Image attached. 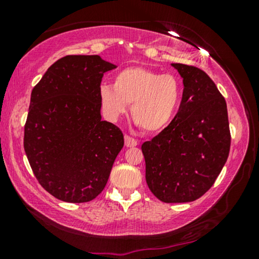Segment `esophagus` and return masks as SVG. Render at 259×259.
Returning a JSON list of instances; mask_svg holds the SVG:
<instances>
[{"mask_svg":"<svg viewBox=\"0 0 259 259\" xmlns=\"http://www.w3.org/2000/svg\"><path fill=\"white\" fill-rule=\"evenodd\" d=\"M138 145V141L134 138L130 136H125V146L126 147H134Z\"/></svg>","mask_w":259,"mask_h":259,"instance_id":"34e87169","label":"esophagus"}]
</instances>
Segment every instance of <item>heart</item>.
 I'll use <instances>...</instances> for the list:
<instances>
[{"label":"heart","instance_id":"b5f03b06","mask_svg":"<svg viewBox=\"0 0 259 259\" xmlns=\"http://www.w3.org/2000/svg\"><path fill=\"white\" fill-rule=\"evenodd\" d=\"M183 88L172 74H160L143 67H128L116 74L114 83H102L99 101L104 115L116 121L131 105V115L146 133L168 127L182 102Z\"/></svg>","mask_w":259,"mask_h":259}]
</instances>
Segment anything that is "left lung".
I'll list each match as a JSON object with an SVG mask.
<instances>
[{
  "label": "left lung",
  "mask_w": 259,
  "mask_h": 259,
  "mask_svg": "<svg viewBox=\"0 0 259 259\" xmlns=\"http://www.w3.org/2000/svg\"><path fill=\"white\" fill-rule=\"evenodd\" d=\"M184 91L175 119L141 146L146 183L164 203H189L213 185L228 160L231 136L225 99L203 70L172 63Z\"/></svg>",
  "instance_id": "obj_1"
}]
</instances>
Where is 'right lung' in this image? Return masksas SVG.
I'll use <instances>...</instances> for the list:
<instances>
[{"label":"right lung","instance_id":"add662e5","mask_svg":"<svg viewBox=\"0 0 259 259\" xmlns=\"http://www.w3.org/2000/svg\"><path fill=\"white\" fill-rule=\"evenodd\" d=\"M114 68L99 55H67L31 91L24 151L38 183L60 200L98 197L123 147L121 131L100 114L102 76Z\"/></svg>","mask_w":259,"mask_h":259}]
</instances>
